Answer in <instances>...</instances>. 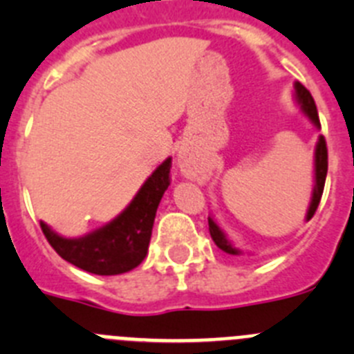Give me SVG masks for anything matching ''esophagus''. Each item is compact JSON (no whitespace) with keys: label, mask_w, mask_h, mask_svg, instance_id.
I'll return each mask as SVG.
<instances>
[{"label":"esophagus","mask_w":354,"mask_h":354,"mask_svg":"<svg viewBox=\"0 0 354 354\" xmlns=\"http://www.w3.org/2000/svg\"><path fill=\"white\" fill-rule=\"evenodd\" d=\"M178 165H180V171L185 178L196 180V178L201 176L199 167H197L189 157H185V155H180V157H178Z\"/></svg>","instance_id":"esophagus-1"}]
</instances>
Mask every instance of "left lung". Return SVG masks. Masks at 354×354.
I'll list each match as a JSON object with an SVG mask.
<instances>
[{"mask_svg":"<svg viewBox=\"0 0 354 354\" xmlns=\"http://www.w3.org/2000/svg\"><path fill=\"white\" fill-rule=\"evenodd\" d=\"M292 97H295V102L298 104L301 113L307 116L308 122L316 127L317 130H321L316 104H314V98H312V95L308 93L307 88L301 86L298 81H295V84H292ZM326 173H328L326 142H324L323 136H319L316 142V149H314V187H312V196H310V203H308L307 215H305V222L310 221L312 216H314V213H316L317 206H319V201H321V196H323V189H324V181H326ZM208 225H209L212 240L215 241L216 247L221 248V250H224L225 254H231V256H243V250H240V248L232 245V241L229 240L224 229L218 225V222H216L212 215L208 216Z\"/></svg>","mask_w":354,"mask_h":354,"instance_id":"left-lung-1","label":"left lung"}]
</instances>
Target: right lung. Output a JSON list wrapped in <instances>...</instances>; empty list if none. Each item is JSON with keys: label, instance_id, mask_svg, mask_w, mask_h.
<instances>
[{"label": "right lung", "instance_id": "obj_1", "mask_svg": "<svg viewBox=\"0 0 354 354\" xmlns=\"http://www.w3.org/2000/svg\"><path fill=\"white\" fill-rule=\"evenodd\" d=\"M171 157L142 183L129 206L106 225L77 238L58 234L40 221L50 247L70 264L95 275H120L133 270L148 254L155 215L169 187Z\"/></svg>", "mask_w": 354, "mask_h": 354}]
</instances>
